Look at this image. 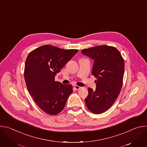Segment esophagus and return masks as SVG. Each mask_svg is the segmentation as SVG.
Masks as SVG:
<instances>
[{
	"mask_svg": "<svg viewBox=\"0 0 147 147\" xmlns=\"http://www.w3.org/2000/svg\"><path fill=\"white\" fill-rule=\"evenodd\" d=\"M74 88H75L76 90H79L81 89V88H82V87H79V86H74Z\"/></svg>",
	"mask_w": 147,
	"mask_h": 147,
	"instance_id": "obj_1",
	"label": "esophagus"
}]
</instances>
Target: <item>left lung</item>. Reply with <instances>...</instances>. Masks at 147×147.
Returning a JSON list of instances; mask_svg holds the SVG:
<instances>
[{
  "mask_svg": "<svg viewBox=\"0 0 147 147\" xmlns=\"http://www.w3.org/2000/svg\"><path fill=\"white\" fill-rule=\"evenodd\" d=\"M81 53L94 60L91 73L97 79L95 91L88 88V95L85 102L91 112L100 114L112 107L120 94L124 71V60L116 48L107 45L83 49Z\"/></svg>",
  "mask_w": 147,
  "mask_h": 147,
  "instance_id": "obj_1",
  "label": "left lung"
}]
</instances>
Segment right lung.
I'll list each match as a JSON object with an SVG mask.
<instances>
[{
  "label": "right lung",
  "mask_w": 147,
  "mask_h": 147,
  "mask_svg": "<svg viewBox=\"0 0 147 147\" xmlns=\"http://www.w3.org/2000/svg\"><path fill=\"white\" fill-rule=\"evenodd\" d=\"M77 52V49L47 45L31 51L26 59L24 78L28 92L37 105L49 115L59 113L73 92L71 85L55 81V77Z\"/></svg>",
  "instance_id": "right-lung-1"
}]
</instances>
